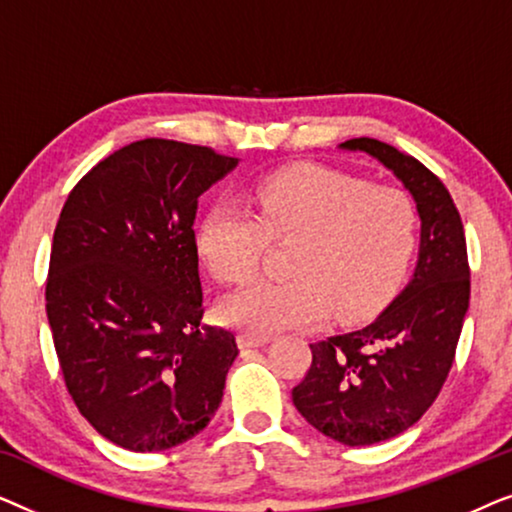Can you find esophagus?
Instances as JSON below:
<instances>
[{
    "label": "esophagus",
    "instance_id": "1",
    "mask_svg": "<svg viewBox=\"0 0 512 512\" xmlns=\"http://www.w3.org/2000/svg\"><path fill=\"white\" fill-rule=\"evenodd\" d=\"M237 340H240V347H263L265 342H270V335L244 331V333H240V338Z\"/></svg>",
    "mask_w": 512,
    "mask_h": 512
}]
</instances>
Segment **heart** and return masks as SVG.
Returning <instances> with one entry per match:
<instances>
[{
	"mask_svg": "<svg viewBox=\"0 0 512 512\" xmlns=\"http://www.w3.org/2000/svg\"><path fill=\"white\" fill-rule=\"evenodd\" d=\"M251 214L219 205L198 228V249L223 284L254 275L270 242L296 240L289 279H256L228 296L221 317L251 333L375 310L408 268L417 209L408 193L300 165L272 172L249 191Z\"/></svg>",
	"mask_w": 512,
	"mask_h": 512,
	"instance_id": "b5f03b06",
	"label": "heart"
}]
</instances>
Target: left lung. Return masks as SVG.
I'll return each instance as SVG.
<instances>
[{"label": "left lung", "mask_w": 512, "mask_h": 512, "mask_svg": "<svg viewBox=\"0 0 512 512\" xmlns=\"http://www.w3.org/2000/svg\"><path fill=\"white\" fill-rule=\"evenodd\" d=\"M389 167L417 202L415 275L368 326L312 342L293 405L314 429L349 447L375 445L417 424L443 389L471 298L461 216L443 181L380 139L340 144Z\"/></svg>", "instance_id": "8db88e82"}]
</instances>
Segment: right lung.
<instances>
[{
  "instance_id": "obj_1",
  "label": "right lung",
  "mask_w": 512,
  "mask_h": 512,
  "mask_svg": "<svg viewBox=\"0 0 512 512\" xmlns=\"http://www.w3.org/2000/svg\"><path fill=\"white\" fill-rule=\"evenodd\" d=\"M237 158L139 139L72 188L53 235L46 314L65 387L93 429L163 452L219 410L235 335L202 328L198 198Z\"/></svg>"
}]
</instances>
